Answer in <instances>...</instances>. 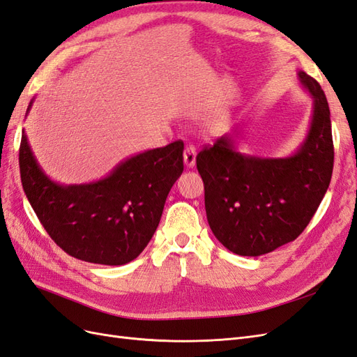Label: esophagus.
<instances>
[{"label":"esophagus","mask_w":357,"mask_h":357,"mask_svg":"<svg viewBox=\"0 0 357 357\" xmlns=\"http://www.w3.org/2000/svg\"><path fill=\"white\" fill-rule=\"evenodd\" d=\"M183 159H185V165L188 168H193L195 167V162H197V149L195 146H186L185 149V153H183Z\"/></svg>","instance_id":"obj_1"}]
</instances>
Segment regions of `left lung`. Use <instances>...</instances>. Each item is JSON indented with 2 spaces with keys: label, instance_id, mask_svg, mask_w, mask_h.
I'll return each mask as SVG.
<instances>
[{
  "label": "left lung",
  "instance_id": "left-lung-1",
  "mask_svg": "<svg viewBox=\"0 0 357 357\" xmlns=\"http://www.w3.org/2000/svg\"><path fill=\"white\" fill-rule=\"evenodd\" d=\"M312 119L298 152L289 158L240 153L223 135L197 156L210 228L228 250L261 256L296 240L317 211L333 169L331 112L321 86L304 71Z\"/></svg>",
  "mask_w": 357,
  "mask_h": 357
}]
</instances>
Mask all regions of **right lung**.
Here are the masks:
<instances>
[{"label":"right lung","instance_id":"add662e5","mask_svg":"<svg viewBox=\"0 0 357 357\" xmlns=\"http://www.w3.org/2000/svg\"><path fill=\"white\" fill-rule=\"evenodd\" d=\"M183 149L178 139L121 162L102 180L62 186L43 172L22 131L20 180L38 220L63 252L91 264L125 265L152 240L183 172Z\"/></svg>","mask_w":357,"mask_h":357}]
</instances>
